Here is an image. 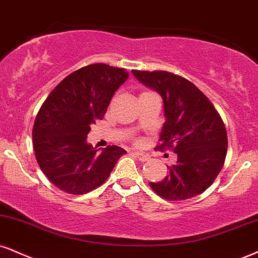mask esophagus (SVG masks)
I'll return each mask as SVG.
<instances>
[{
	"mask_svg": "<svg viewBox=\"0 0 258 258\" xmlns=\"http://www.w3.org/2000/svg\"><path fill=\"white\" fill-rule=\"evenodd\" d=\"M135 155H136V157H137L139 161H142V162H145V161L149 160L148 155H145L144 153H141V151H136Z\"/></svg>",
	"mask_w": 258,
	"mask_h": 258,
	"instance_id": "obj_1",
	"label": "esophagus"
}]
</instances>
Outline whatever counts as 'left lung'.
<instances>
[{
    "mask_svg": "<svg viewBox=\"0 0 258 258\" xmlns=\"http://www.w3.org/2000/svg\"><path fill=\"white\" fill-rule=\"evenodd\" d=\"M142 84L163 99L166 122L157 150L173 149L175 164L161 181L149 182L161 197L184 201L213 184L225 163L227 133L212 102L195 84L166 71H132Z\"/></svg>",
    "mask_w": 258,
    "mask_h": 258,
    "instance_id": "left-lung-1",
    "label": "left lung"
}]
</instances>
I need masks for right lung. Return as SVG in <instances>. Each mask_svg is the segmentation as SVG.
Returning a JSON list of instances; mask_svg holds the SVG:
<instances>
[{
    "mask_svg": "<svg viewBox=\"0 0 258 258\" xmlns=\"http://www.w3.org/2000/svg\"><path fill=\"white\" fill-rule=\"evenodd\" d=\"M127 78L125 68L89 64L67 76L40 107L32 130L36 160L60 190L72 195L95 190L126 154L116 145L98 153L86 137Z\"/></svg>",
    "mask_w": 258,
    "mask_h": 258,
    "instance_id": "1",
    "label": "right lung"
}]
</instances>
